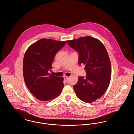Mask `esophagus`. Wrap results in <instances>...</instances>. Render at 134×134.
Listing matches in <instances>:
<instances>
[{"label": "esophagus", "mask_w": 134, "mask_h": 134, "mask_svg": "<svg viewBox=\"0 0 134 134\" xmlns=\"http://www.w3.org/2000/svg\"><path fill=\"white\" fill-rule=\"evenodd\" d=\"M64 79L65 80L67 81V80H68V79H69V77L66 76H64Z\"/></svg>", "instance_id": "34e87169"}]
</instances>
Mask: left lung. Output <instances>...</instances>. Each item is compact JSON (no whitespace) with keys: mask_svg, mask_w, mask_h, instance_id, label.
I'll list each match as a JSON object with an SVG mask.
<instances>
[{"mask_svg":"<svg viewBox=\"0 0 134 134\" xmlns=\"http://www.w3.org/2000/svg\"><path fill=\"white\" fill-rule=\"evenodd\" d=\"M67 43L78 53V63L85 64L86 76H80L74 90L80 99L91 103L100 98L108 89L111 65L102 43L90 36L69 40Z\"/></svg>","mask_w":134,"mask_h":134,"instance_id":"8db88e82","label":"left lung"}]
</instances>
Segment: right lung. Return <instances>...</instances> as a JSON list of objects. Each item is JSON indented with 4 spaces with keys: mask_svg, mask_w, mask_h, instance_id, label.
I'll return each instance as SVG.
<instances>
[{
    "mask_svg": "<svg viewBox=\"0 0 134 134\" xmlns=\"http://www.w3.org/2000/svg\"><path fill=\"white\" fill-rule=\"evenodd\" d=\"M66 41L42 38L26 50L23 60V75L28 89L39 100L46 102L59 96L64 87L63 77L50 74L52 63Z\"/></svg>",
    "mask_w": 134,
    "mask_h": 134,
    "instance_id": "1",
    "label": "right lung"
}]
</instances>
